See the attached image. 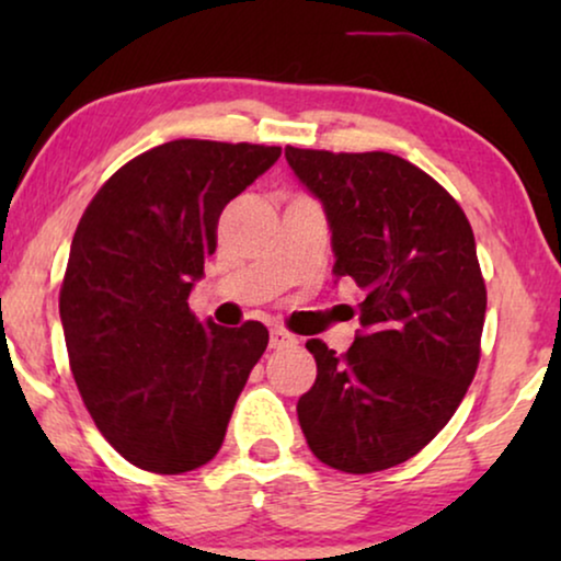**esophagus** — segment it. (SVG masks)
Segmentation results:
<instances>
[{
	"label": "esophagus",
	"mask_w": 561,
	"mask_h": 561,
	"mask_svg": "<svg viewBox=\"0 0 561 561\" xmlns=\"http://www.w3.org/2000/svg\"><path fill=\"white\" fill-rule=\"evenodd\" d=\"M298 344V340L294 334H288L286 329H271V350H286V347H294Z\"/></svg>",
	"instance_id": "34e87169"
}]
</instances>
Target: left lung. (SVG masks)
Wrapping results in <instances>:
<instances>
[{
	"label": "left lung",
	"mask_w": 561,
	"mask_h": 561,
	"mask_svg": "<svg viewBox=\"0 0 561 561\" xmlns=\"http://www.w3.org/2000/svg\"><path fill=\"white\" fill-rule=\"evenodd\" d=\"M324 206L334 275L365 290L363 334L340 357L306 342L317 382L298 424L321 462L367 474L419 455L462 403L480 363L485 280L459 204L390 152L286 148Z\"/></svg>",
	"instance_id": "obj_1"
}]
</instances>
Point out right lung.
I'll return each instance as SVG.
<instances>
[{
    "instance_id": "1",
    "label": "right lung",
    "mask_w": 561,
    "mask_h": 561,
    "mask_svg": "<svg viewBox=\"0 0 561 561\" xmlns=\"http://www.w3.org/2000/svg\"><path fill=\"white\" fill-rule=\"evenodd\" d=\"M278 158L248 142L158 145L122 165L76 227L60 288L68 359L96 428L140 470L209 462L267 347L260 321L202 324L188 296L221 209Z\"/></svg>"
}]
</instances>
